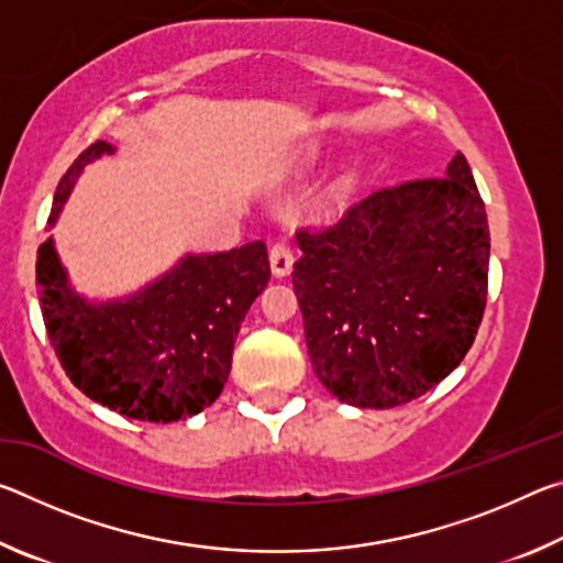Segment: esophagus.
<instances>
[{"label": "esophagus", "instance_id": "34e87169", "mask_svg": "<svg viewBox=\"0 0 563 563\" xmlns=\"http://www.w3.org/2000/svg\"><path fill=\"white\" fill-rule=\"evenodd\" d=\"M271 271L275 278H288L292 273V251L285 243H275L271 247Z\"/></svg>", "mask_w": 563, "mask_h": 563}]
</instances>
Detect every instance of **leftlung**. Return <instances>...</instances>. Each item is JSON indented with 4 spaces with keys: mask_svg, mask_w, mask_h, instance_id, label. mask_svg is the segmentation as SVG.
<instances>
[{
    "mask_svg": "<svg viewBox=\"0 0 563 563\" xmlns=\"http://www.w3.org/2000/svg\"><path fill=\"white\" fill-rule=\"evenodd\" d=\"M298 245L308 355L340 402H412L470 352L487 305L489 223L462 154L444 176L375 190L328 231H300Z\"/></svg>",
    "mask_w": 563,
    "mask_h": 563,
    "instance_id": "left-lung-1",
    "label": "left lung"
}]
</instances>
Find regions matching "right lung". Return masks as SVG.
<instances>
[{
    "mask_svg": "<svg viewBox=\"0 0 563 563\" xmlns=\"http://www.w3.org/2000/svg\"><path fill=\"white\" fill-rule=\"evenodd\" d=\"M117 154L97 141L56 186V223L81 170ZM271 280L263 241L228 253H186L126 298L89 300L74 290L54 238L36 253L40 302L66 377L93 402L144 422H178L211 407L231 373L245 312Z\"/></svg>",
    "mask_w": 563,
    "mask_h": 563,
    "instance_id": "obj_1",
    "label": "right lung"
}]
</instances>
